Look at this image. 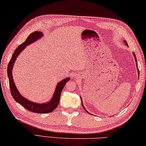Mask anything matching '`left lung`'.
Instances as JSON below:
<instances>
[{
    "label": "left lung",
    "instance_id": "obj_1",
    "mask_svg": "<svg viewBox=\"0 0 146 146\" xmlns=\"http://www.w3.org/2000/svg\"><path fill=\"white\" fill-rule=\"evenodd\" d=\"M125 45H126V46H128V44H127V42H126V41H125ZM133 56H134V57H135V61H136V63H137V70H138V74H139V70H138V65H137V58H136V56H135V54H134L133 53ZM81 100H82V98H81ZM82 106L83 107V108H84V109L85 110V111H87V110H86L85 109V107H84V106H83V103H82ZM87 113H89V112H88V111H87Z\"/></svg>",
    "mask_w": 146,
    "mask_h": 146
}]
</instances>
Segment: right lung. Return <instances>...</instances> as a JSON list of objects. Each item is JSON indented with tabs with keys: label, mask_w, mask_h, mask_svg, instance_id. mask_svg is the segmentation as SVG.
Here are the masks:
<instances>
[{
	"label": "right lung",
	"mask_w": 146,
	"mask_h": 146,
	"mask_svg": "<svg viewBox=\"0 0 146 146\" xmlns=\"http://www.w3.org/2000/svg\"><path fill=\"white\" fill-rule=\"evenodd\" d=\"M42 36H43L42 32H38V31L33 32L29 35V36L27 37L25 41L19 45L17 48L14 52L8 63V70H8V76L9 78V88H10L11 94L13 99L15 100V101L25 107L26 109L35 113H49L53 111L54 109H56V107L58 106L59 101H60V96L62 90H63L66 83L70 80V78H66L57 83L52 98L50 101L47 103H44V104H37V103L31 102L30 100L26 99V98L23 97L17 89L12 76V70L14 63H15L19 55L22 52L26 46L33 43V42L36 41L37 40L40 39Z\"/></svg>",
	"instance_id": "obj_1"
}]
</instances>
